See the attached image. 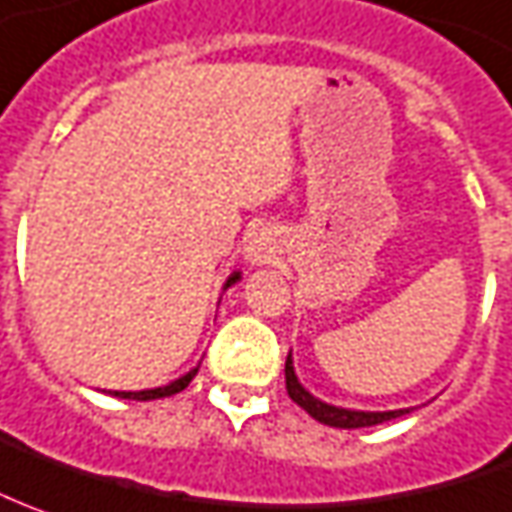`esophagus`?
<instances>
[{
  "label": "esophagus",
  "mask_w": 512,
  "mask_h": 512,
  "mask_svg": "<svg viewBox=\"0 0 512 512\" xmlns=\"http://www.w3.org/2000/svg\"><path fill=\"white\" fill-rule=\"evenodd\" d=\"M271 257H274V246H271L269 238H255L246 246V263H252V266H263Z\"/></svg>",
  "instance_id": "obj_1"
}]
</instances>
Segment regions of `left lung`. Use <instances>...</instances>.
<instances>
[{"instance_id": "8db88e82", "label": "left lung", "mask_w": 512, "mask_h": 512, "mask_svg": "<svg viewBox=\"0 0 512 512\" xmlns=\"http://www.w3.org/2000/svg\"><path fill=\"white\" fill-rule=\"evenodd\" d=\"M285 389H288V398L302 406L311 417H316L319 423L333 426V429H364V426H378L384 420H395V417L409 415L412 409H389V412H364V409H347V406H333V403L316 398L314 392L302 387L297 370H294V358L288 353L285 358Z\"/></svg>"}]
</instances>
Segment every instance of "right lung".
I'll list each match as a JSON object with an SVG mask.
<instances>
[{"mask_svg": "<svg viewBox=\"0 0 512 512\" xmlns=\"http://www.w3.org/2000/svg\"><path fill=\"white\" fill-rule=\"evenodd\" d=\"M241 280V271L235 269L232 274L227 277V283H224V291H227L229 285H235ZM198 373V364L193 367V370H187L184 375H179L176 381H170V384H165V387H154V389H139V392H109V395H114V398H131V401H154V398H170V395H176V392H182L190 381H193V375Z\"/></svg>", "mask_w": 512, "mask_h": 512, "instance_id": "1", "label": "right lung"}]
</instances>
